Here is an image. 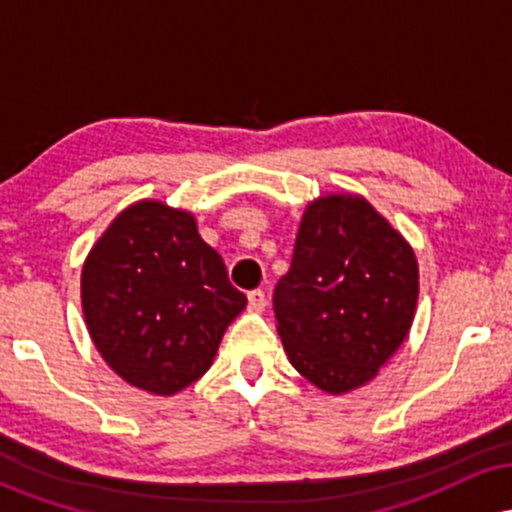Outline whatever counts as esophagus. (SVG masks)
Masks as SVG:
<instances>
[{"mask_svg":"<svg viewBox=\"0 0 512 512\" xmlns=\"http://www.w3.org/2000/svg\"><path fill=\"white\" fill-rule=\"evenodd\" d=\"M264 305H267V296H264V291L255 289L248 293V308L252 313H260V310H264Z\"/></svg>","mask_w":512,"mask_h":512,"instance_id":"1","label":"esophagus"}]
</instances>
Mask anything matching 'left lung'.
I'll use <instances>...</instances> for the list:
<instances>
[{
	"instance_id": "8db88e82",
	"label": "left lung",
	"mask_w": 512,
	"mask_h": 512,
	"mask_svg": "<svg viewBox=\"0 0 512 512\" xmlns=\"http://www.w3.org/2000/svg\"><path fill=\"white\" fill-rule=\"evenodd\" d=\"M416 298L407 240L363 197H320L274 289L276 332L305 380L342 395L373 380L407 339Z\"/></svg>"
}]
</instances>
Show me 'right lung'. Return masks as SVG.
<instances>
[{
  "instance_id": "add662e5",
  "label": "right lung",
  "mask_w": 512,
  "mask_h": 512,
  "mask_svg": "<svg viewBox=\"0 0 512 512\" xmlns=\"http://www.w3.org/2000/svg\"><path fill=\"white\" fill-rule=\"evenodd\" d=\"M81 305L105 363L129 385L168 397L207 373L248 298L199 238L195 216L144 199L88 252Z\"/></svg>"
}]
</instances>
